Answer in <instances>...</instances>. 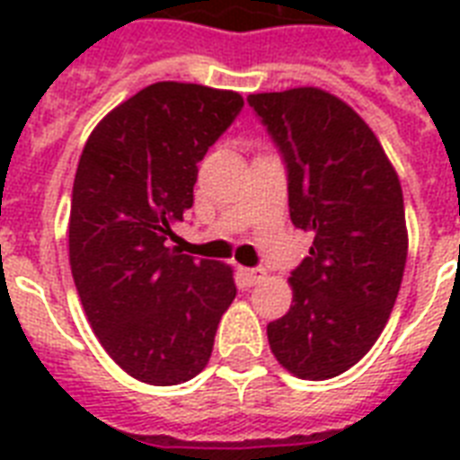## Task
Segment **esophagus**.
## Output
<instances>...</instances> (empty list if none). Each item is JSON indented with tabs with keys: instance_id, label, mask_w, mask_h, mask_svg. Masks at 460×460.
I'll return each instance as SVG.
<instances>
[{
	"instance_id": "1",
	"label": "esophagus",
	"mask_w": 460,
	"mask_h": 460,
	"mask_svg": "<svg viewBox=\"0 0 460 460\" xmlns=\"http://www.w3.org/2000/svg\"><path fill=\"white\" fill-rule=\"evenodd\" d=\"M243 281L248 284V287H255V284H260V281L265 279V270L262 267H251V270H243Z\"/></svg>"
}]
</instances>
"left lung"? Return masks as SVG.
Masks as SVG:
<instances>
[{
    "mask_svg": "<svg viewBox=\"0 0 460 460\" xmlns=\"http://www.w3.org/2000/svg\"><path fill=\"white\" fill-rule=\"evenodd\" d=\"M287 164L288 212L313 231L291 272L294 305L267 324L274 358L303 379L356 365L382 334L408 255L399 176L370 126L339 97L294 88L248 97Z\"/></svg>",
    "mask_w": 460,
    "mask_h": 460,
    "instance_id": "left-lung-1",
    "label": "left lung"
}]
</instances>
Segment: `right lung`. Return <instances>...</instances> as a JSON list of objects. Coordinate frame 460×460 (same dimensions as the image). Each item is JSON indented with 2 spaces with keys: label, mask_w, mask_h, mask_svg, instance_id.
I'll list each match as a JSON object with an SVG mask.
<instances>
[{
  "label": "right lung",
  "mask_w": 460,
  "mask_h": 460,
  "mask_svg": "<svg viewBox=\"0 0 460 460\" xmlns=\"http://www.w3.org/2000/svg\"><path fill=\"white\" fill-rule=\"evenodd\" d=\"M243 110V97L195 83H153L90 133L74 181L68 260L104 350L155 386L208 365L236 298L229 265L166 245L193 208L198 162Z\"/></svg>",
  "instance_id": "obj_1"
}]
</instances>
